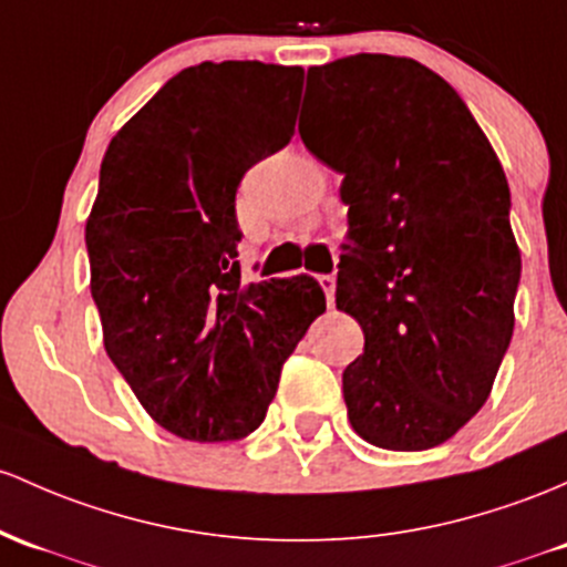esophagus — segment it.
Returning <instances> with one entry per match:
<instances>
[{
	"label": "esophagus",
	"mask_w": 567,
	"mask_h": 567,
	"mask_svg": "<svg viewBox=\"0 0 567 567\" xmlns=\"http://www.w3.org/2000/svg\"><path fill=\"white\" fill-rule=\"evenodd\" d=\"M320 285H322V290H326L328 307H333V301H336V277L333 274H322Z\"/></svg>",
	"instance_id": "1"
}]
</instances>
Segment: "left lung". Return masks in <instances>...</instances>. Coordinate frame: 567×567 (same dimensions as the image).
<instances>
[{
    "mask_svg": "<svg viewBox=\"0 0 567 567\" xmlns=\"http://www.w3.org/2000/svg\"><path fill=\"white\" fill-rule=\"evenodd\" d=\"M309 85L298 134L344 174L350 207L336 307L365 336L341 377L347 416L382 450H431L484 406L514 333L506 174L457 91L420 61L347 55L312 66Z\"/></svg>",
    "mask_w": 567,
    "mask_h": 567,
    "instance_id": "left-lung-1",
    "label": "left lung"
}]
</instances>
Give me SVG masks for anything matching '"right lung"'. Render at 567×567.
I'll return each instance as SVG.
<instances>
[{"mask_svg": "<svg viewBox=\"0 0 567 567\" xmlns=\"http://www.w3.org/2000/svg\"><path fill=\"white\" fill-rule=\"evenodd\" d=\"M301 66L223 61L174 74L112 136L85 223L104 350L145 412L188 441L245 439L326 293L241 285L236 188L296 128Z\"/></svg>", "mask_w": 567, "mask_h": 567, "instance_id": "add662e5", "label": "right lung"}]
</instances>
